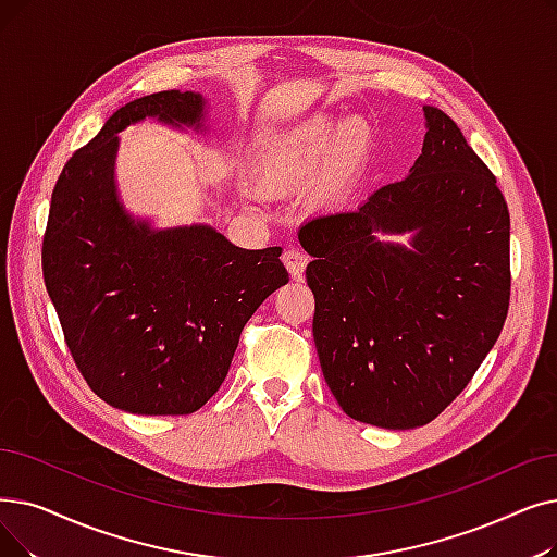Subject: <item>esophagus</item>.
Instances as JSON below:
<instances>
[{
	"label": "esophagus",
	"mask_w": 557,
	"mask_h": 557,
	"mask_svg": "<svg viewBox=\"0 0 557 557\" xmlns=\"http://www.w3.org/2000/svg\"><path fill=\"white\" fill-rule=\"evenodd\" d=\"M282 261H284V265H286L288 275H292L294 280H300V277H302V273H305V265H307V261H309V259H307V255H305L302 250L288 248V250H284Z\"/></svg>",
	"instance_id": "34e87169"
}]
</instances>
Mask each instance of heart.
Masks as SVG:
<instances>
[{"instance_id":"heart-1","label":"heart","mask_w":557,"mask_h":557,"mask_svg":"<svg viewBox=\"0 0 557 557\" xmlns=\"http://www.w3.org/2000/svg\"><path fill=\"white\" fill-rule=\"evenodd\" d=\"M371 150V127L361 117H313L277 138L259 163V180L273 190L311 186L319 209L344 205Z\"/></svg>"}]
</instances>
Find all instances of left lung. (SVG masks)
Returning a JSON list of instances; mask_svg holds the SVG:
<instances>
[{"label":"left lung","instance_id":"left-lung-1","mask_svg":"<svg viewBox=\"0 0 557 557\" xmlns=\"http://www.w3.org/2000/svg\"><path fill=\"white\" fill-rule=\"evenodd\" d=\"M412 171L300 227L323 377L361 423L409 430L462 394L510 307V211L453 120L423 107ZM414 231L413 248L376 234Z\"/></svg>","mask_w":557,"mask_h":557}]
</instances>
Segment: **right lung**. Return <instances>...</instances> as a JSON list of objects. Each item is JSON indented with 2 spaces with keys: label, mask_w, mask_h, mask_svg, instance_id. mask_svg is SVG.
I'll return each mask as SVG.
<instances>
[{
  "label": "right lung",
  "mask_w": 557,
  "mask_h": 557,
  "mask_svg": "<svg viewBox=\"0 0 557 557\" xmlns=\"http://www.w3.org/2000/svg\"><path fill=\"white\" fill-rule=\"evenodd\" d=\"M145 117L202 129L200 92L117 109L61 171L42 277L90 389L129 414H193L221 389L240 330L288 273L282 248L244 250L209 225L154 230L117 200V132Z\"/></svg>",
  "instance_id": "right-lung-1"
}]
</instances>
